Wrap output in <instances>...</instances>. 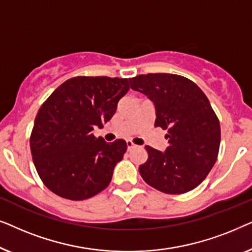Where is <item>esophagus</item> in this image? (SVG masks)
Segmentation results:
<instances>
[{"label": "esophagus", "instance_id": "obj_1", "mask_svg": "<svg viewBox=\"0 0 252 252\" xmlns=\"http://www.w3.org/2000/svg\"><path fill=\"white\" fill-rule=\"evenodd\" d=\"M126 144H127V149H128V150L133 149V148L135 147V144H134L133 141H130V140H127L126 141Z\"/></svg>", "mask_w": 252, "mask_h": 252}]
</instances>
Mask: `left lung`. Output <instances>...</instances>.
<instances>
[{
  "mask_svg": "<svg viewBox=\"0 0 252 252\" xmlns=\"http://www.w3.org/2000/svg\"><path fill=\"white\" fill-rule=\"evenodd\" d=\"M129 82L154 102L155 126L167 130L165 153L146 146L141 177L165 194L192 190L208 177L219 154L220 123L208 97L194 81L178 74H140Z\"/></svg>",
  "mask_w": 252,
  "mask_h": 252,
  "instance_id": "8db88e82",
  "label": "left lung"
}]
</instances>
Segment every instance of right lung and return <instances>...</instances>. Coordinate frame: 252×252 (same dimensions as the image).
<instances>
[{"label":"right lung","instance_id":"obj_1","mask_svg":"<svg viewBox=\"0 0 252 252\" xmlns=\"http://www.w3.org/2000/svg\"><path fill=\"white\" fill-rule=\"evenodd\" d=\"M128 89V79L79 75L63 82L40 106L31 154L40 179L54 194L82 201L108 187L126 141L108 143L92 130L112 118Z\"/></svg>","mask_w":252,"mask_h":252}]
</instances>
